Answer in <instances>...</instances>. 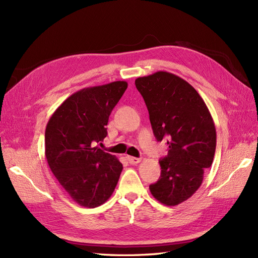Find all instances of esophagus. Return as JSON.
<instances>
[{
  "label": "esophagus",
  "mask_w": 258,
  "mask_h": 258,
  "mask_svg": "<svg viewBox=\"0 0 258 258\" xmlns=\"http://www.w3.org/2000/svg\"><path fill=\"white\" fill-rule=\"evenodd\" d=\"M127 160H128L129 163H131V165H137V163L141 161V159H140V158L132 157V156H127Z\"/></svg>",
  "instance_id": "1"
}]
</instances>
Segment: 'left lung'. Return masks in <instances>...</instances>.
I'll return each mask as SVG.
<instances>
[{
    "mask_svg": "<svg viewBox=\"0 0 258 258\" xmlns=\"http://www.w3.org/2000/svg\"><path fill=\"white\" fill-rule=\"evenodd\" d=\"M136 87L145 101L156 139L167 140L169 146L168 155L159 161L160 177L150 190L162 205L177 206L197 191L205 170L212 166L213 118L197 90L172 73L139 77Z\"/></svg>",
    "mask_w": 258,
    "mask_h": 258,
    "instance_id": "left-lung-1",
    "label": "left lung"
}]
</instances>
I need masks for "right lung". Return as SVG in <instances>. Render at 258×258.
<instances>
[{"mask_svg":"<svg viewBox=\"0 0 258 258\" xmlns=\"http://www.w3.org/2000/svg\"><path fill=\"white\" fill-rule=\"evenodd\" d=\"M128 87L117 81L84 88L70 96L49 118L45 130V156L53 175L70 197L85 208H97L112 196L122 165L97 143Z\"/></svg>","mask_w":258,"mask_h":258,"instance_id":"add662e5","label":"right lung"}]
</instances>
